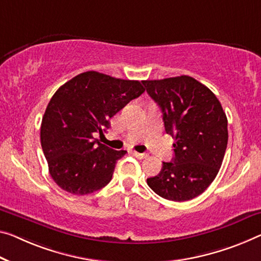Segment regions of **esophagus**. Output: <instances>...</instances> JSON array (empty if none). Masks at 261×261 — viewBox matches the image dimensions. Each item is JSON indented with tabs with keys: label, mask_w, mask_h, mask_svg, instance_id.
<instances>
[{
	"label": "esophagus",
	"mask_w": 261,
	"mask_h": 261,
	"mask_svg": "<svg viewBox=\"0 0 261 261\" xmlns=\"http://www.w3.org/2000/svg\"><path fill=\"white\" fill-rule=\"evenodd\" d=\"M133 155L135 156L136 159H139V160H142V159L148 158V154H146V153H138V151H133Z\"/></svg>",
	"instance_id": "34e87169"
}]
</instances>
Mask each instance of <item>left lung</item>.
<instances>
[{"mask_svg": "<svg viewBox=\"0 0 261 261\" xmlns=\"http://www.w3.org/2000/svg\"><path fill=\"white\" fill-rule=\"evenodd\" d=\"M162 111L175 156L159 175L147 178L161 197L184 202L204 192L217 176L227 146V119L217 97L189 75L143 80Z\"/></svg>", "mask_w": 261, "mask_h": 261, "instance_id": "8db88e82", "label": "left lung"}]
</instances>
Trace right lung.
<instances>
[{"instance_id":"add662e5","label":"right lung","mask_w":261,"mask_h":261,"mask_svg":"<svg viewBox=\"0 0 261 261\" xmlns=\"http://www.w3.org/2000/svg\"><path fill=\"white\" fill-rule=\"evenodd\" d=\"M142 82L87 71L59 87L41 125V144L54 181L73 195H89L107 186L126 150L94 139L110 119L144 92Z\"/></svg>"}]
</instances>
